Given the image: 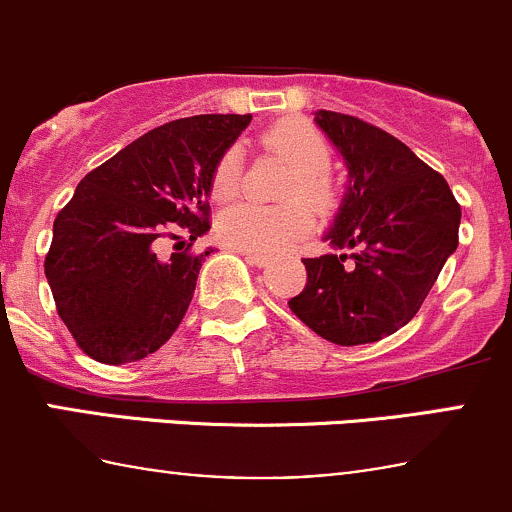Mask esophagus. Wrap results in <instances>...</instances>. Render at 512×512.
Masks as SVG:
<instances>
[{"mask_svg": "<svg viewBox=\"0 0 512 512\" xmlns=\"http://www.w3.org/2000/svg\"><path fill=\"white\" fill-rule=\"evenodd\" d=\"M240 255L245 257L250 265H257V267H267L270 265V257L267 255H260V252H247V250H240Z\"/></svg>", "mask_w": 512, "mask_h": 512, "instance_id": "1", "label": "esophagus"}]
</instances>
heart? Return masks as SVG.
Wrapping results in <instances>:
<instances>
[{"label": "heart", "mask_w": 512, "mask_h": 512, "mask_svg": "<svg viewBox=\"0 0 512 512\" xmlns=\"http://www.w3.org/2000/svg\"><path fill=\"white\" fill-rule=\"evenodd\" d=\"M262 146L270 153L287 160L294 168L289 178L285 200H304L319 213H327L337 203V185L332 168V146L327 138L304 118H282L262 133ZM242 160L237 148H227L215 163L210 175V195L220 203L232 200L240 190ZM312 227V213L302 203H289L282 208H262V205L240 203L227 208L218 218V237L235 250L275 255L285 250L289 242L307 235Z\"/></svg>", "instance_id": "obj_1"}]
</instances>
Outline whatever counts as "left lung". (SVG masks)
Returning <instances> with one entry per match:
<instances>
[{"label": "left lung", "instance_id": "left-lung-1", "mask_svg": "<svg viewBox=\"0 0 512 512\" xmlns=\"http://www.w3.org/2000/svg\"><path fill=\"white\" fill-rule=\"evenodd\" d=\"M314 121L342 153L349 188L327 232L337 252L304 257L307 285L289 309L327 342H379L416 317L456 252L461 205L391 133L337 111Z\"/></svg>", "mask_w": 512, "mask_h": 512}]
</instances>
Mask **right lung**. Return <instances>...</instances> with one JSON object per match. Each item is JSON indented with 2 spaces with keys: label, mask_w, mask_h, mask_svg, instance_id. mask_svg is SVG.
<instances>
[{
  "label": "right lung",
  "mask_w": 512,
  "mask_h": 512,
  "mask_svg": "<svg viewBox=\"0 0 512 512\" xmlns=\"http://www.w3.org/2000/svg\"><path fill=\"white\" fill-rule=\"evenodd\" d=\"M250 121V113L178 118L76 185L54 220L44 272L61 322L91 359L128 364L173 337L213 252H190L210 230V175ZM168 239L173 253L164 252Z\"/></svg>",
  "instance_id": "1"
}]
</instances>
